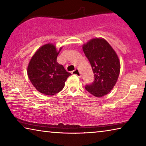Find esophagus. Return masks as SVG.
Instances as JSON below:
<instances>
[{
	"instance_id": "1",
	"label": "esophagus",
	"mask_w": 146,
	"mask_h": 146,
	"mask_svg": "<svg viewBox=\"0 0 146 146\" xmlns=\"http://www.w3.org/2000/svg\"><path fill=\"white\" fill-rule=\"evenodd\" d=\"M71 73H72V74H73V75H76V76H78V77H81V74L80 73V71H79L78 70H77V69H76V70H73Z\"/></svg>"
}]
</instances>
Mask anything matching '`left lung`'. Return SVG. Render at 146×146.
<instances>
[{
	"mask_svg": "<svg viewBox=\"0 0 146 146\" xmlns=\"http://www.w3.org/2000/svg\"><path fill=\"white\" fill-rule=\"evenodd\" d=\"M82 48L95 77L92 83L86 85V90L95 97H103L110 92L117 82L120 70L119 59L104 39H92Z\"/></svg>",
	"mask_w": 146,
	"mask_h": 146,
	"instance_id": "left-lung-1",
	"label": "left lung"
}]
</instances>
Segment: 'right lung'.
Instances as JSON below:
<instances>
[{"mask_svg":"<svg viewBox=\"0 0 146 146\" xmlns=\"http://www.w3.org/2000/svg\"><path fill=\"white\" fill-rule=\"evenodd\" d=\"M57 51L53 44H47L39 48L31 58L28 68L31 82L39 92L54 95L64 87V82L71 74L56 62L61 50Z\"/></svg>","mask_w":146,"mask_h":146,"instance_id":"obj_1","label":"right lung"}]
</instances>
